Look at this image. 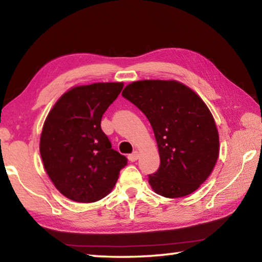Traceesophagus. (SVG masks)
<instances>
[{
  "label": "esophagus",
  "instance_id": "obj_1",
  "mask_svg": "<svg viewBox=\"0 0 262 262\" xmlns=\"http://www.w3.org/2000/svg\"><path fill=\"white\" fill-rule=\"evenodd\" d=\"M139 156H140L139 151H134L133 154H130L129 156H128V159H129L130 162H136L137 159H139Z\"/></svg>",
  "mask_w": 262,
  "mask_h": 262
}]
</instances>
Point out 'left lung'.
I'll list each match as a JSON object with an SVG mask.
<instances>
[{
  "instance_id": "1",
  "label": "left lung",
  "mask_w": 262,
  "mask_h": 262,
  "mask_svg": "<svg viewBox=\"0 0 262 262\" xmlns=\"http://www.w3.org/2000/svg\"><path fill=\"white\" fill-rule=\"evenodd\" d=\"M122 96L144 113L156 137L161 165L149 174L155 193L173 199L196 190L220 152L219 132L205 101L173 79L133 82Z\"/></svg>"
}]
</instances>
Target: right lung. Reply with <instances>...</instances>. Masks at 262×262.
<instances>
[{
    "mask_svg": "<svg viewBox=\"0 0 262 262\" xmlns=\"http://www.w3.org/2000/svg\"><path fill=\"white\" fill-rule=\"evenodd\" d=\"M122 88V82L74 86L47 115L39 147L43 167L70 200L89 203L105 198L127 165V158L112 149L100 127Z\"/></svg>",
    "mask_w": 262,
    "mask_h": 262,
    "instance_id": "add662e5",
    "label": "right lung"
}]
</instances>
